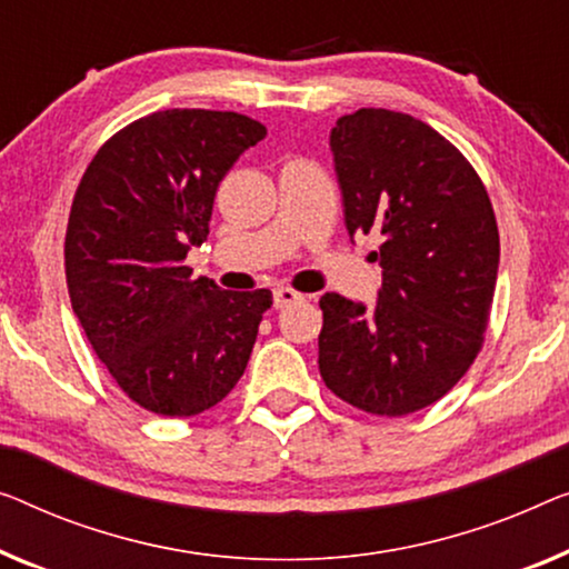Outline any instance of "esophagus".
I'll return each instance as SVG.
<instances>
[{"mask_svg": "<svg viewBox=\"0 0 569 569\" xmlns=\"http://www.w3.org/2000/svg\"><path fill=\"white\" fill-rule=\"evenodd\" d=\"M301 299H303V296L296 293L293 288H276V291H273V307L276 309H286L288 303H296Z\"/></svg>", "mask_w": 569, "mask_h": 569, "instance_id": "34e87169", "label": "esophagus"}]
</instances>
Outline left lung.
Here are the masks:
<instances>
[{
  "label": "left lung",
  "mask_w": 569,
  "mask_h": 569,
  "mask_svg": "<svg viewBox=\"0 0 569 569\" xmlns=\"http://www.w3.org/2000/svg\"><path fill=\"white\" fill-rule=\"evenodd\" d=\"M350 237L378 234L376 307L321 296L319 372L378 417L439 401L482 347L501 240L468 158L417 117L358 109L329 134Z\"/></svg>",
  "instance_id": "8db88e82"
}]
</instances>
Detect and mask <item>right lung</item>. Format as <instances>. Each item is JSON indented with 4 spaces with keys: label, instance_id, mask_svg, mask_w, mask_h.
<instances>
[{
    "label": "right lung",
    "instance_id": "right-lung-1",
    "mask_svg": "<svg viewBox=\"0 0 569 569\" xmlns=\"http://www.w3.org/2000/svg\"><path fill=\"white\" fill-rule=\"evenodd\" d=\"M266 132L237 112H152L112 134L76 189L63 248L73 313L124 396L158 417L222 401L273 303L268 288L222 291L183 266L222 178Z\"/></svg>",
    "mask_w": 569,
    "mask_h": 569
}]
</instances>
